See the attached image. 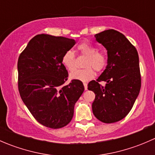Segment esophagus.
<instances>
[{
    "mask_svg": "<svg viewBox=\"0 0 155 155\" xmlns=\"http://www.w3.org/2000/svg\"><path fill=\"white\" fill-rule=\"evenodd\" d=\"M83 85H84V87H85V90H87V84L86 82H84Z\"/></svg>",
    "mask_w": 155,
    "mask_h": 155,
    "instance_id": "esophagus-1",
    "label": "esophagus"
}]
</instances>
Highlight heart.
Masks as SVG:
<instances>
[{
  "instance_id": "heart-1",
  "label": "heart",
  "mask_w": 155,
  "mask_h": 155,
  "mask_svg": "<svg viewBox=\"0 0 155 155\" xmlns=\"http://www.w3.org/2000/svg\"><path fill=\"white\" fill-rule=\"evenodd\" d=\"M77 49L82 55L87 57L82 70L72 72L70 78L74 80L87 82L93 79L96 71H102L107 64V56L104 51H98L97 48L91 43L83 42L77 46ZM62 64L68 70L72 71L75 68V54L72 50H68L62 56Z\"/></svg>"
}]
</instances>
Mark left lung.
I'll return each mask as SVG.
<instances>
[{"mask_svg": "<svg viewBox=\"0 0 155 155\" xmlns=\"http://www.w3.org/2000/svg\"><path fill=\"white\" fill-rule=\"evenodd\" d=\"M107 50V65L87 89L95 94L92 104L94 116L104 123L123 119L132 109L141 87L139 55L136 48L121 33L113 29L94 35ZM104 81L105 87L99 82Z\"/></svg>", "mask_w": 155, "mask_h": 155, "instance_id": "8db88e82", "label": "left lung"}]
</instances>
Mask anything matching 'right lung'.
I'll return each mask as SVG.
<instances>
[{
	"label": "right lung",
	"instance_id": "obj_1",
	"mask_svg": "<svg viewBox=\"0 0 155 155\" xmlns=\"http://www.w3.org/2000/svg\"><path fill=\"white\" fill-rule=\"evenodd\" d=\"M73 39L38 34L18 60V86L21 100L40 124L52 129L68 125L74 106L84 91L81 81L68 80L62 56L75 45Z\"/></svg>",
	"mask_w": 155,
	"mask_h": 155
}]
</instances>
